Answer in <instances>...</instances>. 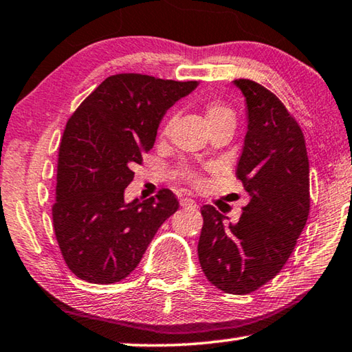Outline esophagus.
Returning <instances> with one entry per match:
<instances>
[{
  "instance_id": "esophagus-1",
  "label": "esophagus",
  "mask_w": 352,
  "mask_h": 352,
  "mask_svg": "<svg viewBox=\"0 0 352 352\" xmlns=\"http://www.w3.org/2000/svg\"><path fill=\"white\" fill-rule=\"evenodd\" d=\"M181 205H182L184 208H191V210L197 208V204L193 201V199H190V197H184V199H181Z\"/></svg>"
}]
</instances>
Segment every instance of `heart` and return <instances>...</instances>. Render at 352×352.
Instances as JSON below:
<instances>
[{
  "mask_svg": "<svg viewBox=\"0 0 352 352\" xmlns=\"http://www.w3.org/2000/svg\"><path fill=\"white\" fill-rule=\"evenodd\" d=\"M205 111V118H207V122L211 127V125H216V124H222V122H233L236 121V116H234V111L231 110L227 104H223L221 101H208L205 104L204 107ZM173 119L167 118V121L164 122V127H162V133L167 135L168 130H170V125ZM185 175H187L188 181L199 184L201 182V179H199L197 173L191 170H185Z\"/></svg>",
  "mask_w": 352,
  "mask_h": 352,
  "instance_id": "obj_1",
  "label": "heart"
}]
</instances>
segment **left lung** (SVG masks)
Returning a JSON list of instances; mask_svg holds the SVG:
<instances>
[{
  "label": "left lung",
  "mask_w": 352,
  "mask_h": 352,
  "mask_svg": "<svg viewBox=\"0 0 352 352\" xmlns=\"http://www.w3.org/2000/svg\"><path fill=\"white\" fill-rule=\"evenodd\" d=\"M247 105V133L236 176L250 202L236 223L204 205L197 243L204 274L230 294L253 293L280 273L309 214V162L299 124L280 99L236 79Z\"/></svg>",
  "instance_id": "8db88e82"
}]
</instances>
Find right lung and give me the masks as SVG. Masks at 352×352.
<instances>
[{"instance_id": "obj_1", "label": "right lung", "mask_w": 352, "mask_h": 352, "mask_svg": "<svg viewBox=\"0 0 352 352\" xmlns=\"http://www.w3.org/2000/svg\"><path fill=\"white\" fill-rule=\"evenodd\" d=\"M197 81L121 73L109 76L65 125L56 168L53 228L72 273L116 283L133 271L179 201L164 188L147 201H124L133 164L153 148L167 110Z\"/></svg>"}]
</instances>
